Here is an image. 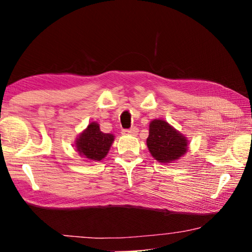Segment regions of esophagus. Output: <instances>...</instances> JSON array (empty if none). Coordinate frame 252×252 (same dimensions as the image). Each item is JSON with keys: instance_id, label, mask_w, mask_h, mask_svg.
<instances>
[{"instance_id": "obj_1", "label": "esophagus", "mask_w": 252, "mask_h": 252, "mask_svg": "<svg viewBox=\"0 0 252 252\" xmlns=\"http://www.w3.org/2000/svg\"><path fill=\"white\" fill-rule=\"evenodd\" d=\"M123 134L124 135H133L136 136L138 134V128H136V127H133V128L130 129H124L123 130Z\"/></svg>"}]
</instances>
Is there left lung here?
Listing matches in <instances>:
<instances>
[{
    "label": "left lung",
    "instance_id": "left-lung-1",
    "mask_svg": "<svg viewBox=\"0 0 252 252\" xmlns=\"http://www.w3.org/2000/svg\"><path fill=\"white\" fill-rule=\"evenodd\" d=\"M146 143L152 156L162 164L179 159L188 151L187 138L161 119H154L149 124Z\"/></svg>",
    "mask_w": 252,
    "mask_h": 252
}]
</instances>
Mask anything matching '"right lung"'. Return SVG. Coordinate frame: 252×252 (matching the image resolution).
Returning <instances> with one entry per match:
<instances>
[{"label":"right lung","mask_w":252,"mask_h":252,"mask_svg":"<svg viewBox=\"0 0 252 252\" xmlns=\"http://www.w3.org/2000/svg\"><path fill=\"white\" fill-rule=\"evenodd\" d=\"M114 142L113 134H105L95 122L91 123L75 140L79 155L91 161H100L106 157Z\"/></svg>","instance_id":"right-lung-1"}]
</instances>
